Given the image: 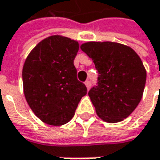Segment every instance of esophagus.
Wrapping results in <instances>:
<instances>
[{"label":"esophagus","mask_w":160,"mask_h":160,"mask_svg":"<svg viewBox=\"0 0 160 160\" xmlns=\"http://www.w3.org/2000/svg\"><path fill=\"white\" fill-rule=\"evenodd\" d=\"M85 85H86L87 89L89 90V89L91 88V81H90V80H86V81H85Z\"/></svg>","instance_id":"esophagus-1"}]
</instances>
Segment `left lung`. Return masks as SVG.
Wrapping results in <instances>:
<instances>
[{
    "instance_id": "1",
    "label": "left lung",
    "mask_w": 160,
    "mask_h": 160,
    "mask_svg": "<svg viewBox=\"0 0 160 160\" xmlns=\"http://www.w3.org/2000/svg\"><path fill=\"white\" fill-rule=\"evenodd\" d=\"M80 49L92 58L97 83L88 92L103 120H123L137 108L144 92L146 71L139 55L126 45L105 42H86Z\"/></svg>"
}]
</instances>
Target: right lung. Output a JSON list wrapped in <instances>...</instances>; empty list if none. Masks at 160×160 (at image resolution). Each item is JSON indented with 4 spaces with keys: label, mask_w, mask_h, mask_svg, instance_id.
<instances>
[{
    "label": "right lung",
    "mask_w": 160,
    "mask_h": 160,
    "mask_svg": "<svg viewBox=\"0 0 160 160\" xmlns=\"http://www.w3.org/2000/svg\"><path fill=\"white\" fill-rule=\"evenodd\" d=\"M79 46L78 42L67 37L51 36L38 43L25 61L22 78L26 100L34 114L49 125L68 123L87 93L74 66Z\"/></svg>",
    "instance_id": "add662e5"
}]
</instances>
